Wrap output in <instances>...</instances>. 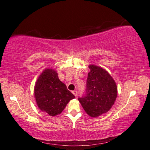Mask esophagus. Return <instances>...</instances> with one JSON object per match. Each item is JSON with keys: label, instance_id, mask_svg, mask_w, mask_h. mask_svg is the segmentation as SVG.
<instances>
[{"label": "esophagus", "instance_id": "obj_1", "mask_svg": "<svg viewBox=\"0 0 150 150\" xmlns=\"http://www.w3.org/2000/svg\"><path fill=\"white\" fill-rule=\"evenodd\" d=\"M72 93H73V94L75 96V97H77V91H73Z\"/></svg>", "mask_w": 150, "mask_h": 150}]
</instances>
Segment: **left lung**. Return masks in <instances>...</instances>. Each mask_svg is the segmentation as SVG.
Segmentation results:
<instances>
[{"label": "left lung", "mask_w": 150, "mask_h": 150, "mask_svg": "<svg viewBox=\"0 0 150 150\" xmlns=\"http://www.w3.org/2000/svg\"><path fill=\"white\" fill-rule=\"evenodd\" d=\"M86 88L78 100L88 115L97 117L107 112L117 96V88L110 75L102 68L89 66Z\"/></svg>", "instance_id": "8db88e82"}]
</instances>
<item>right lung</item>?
<instances>
[{"mask_svg": "<svg viewBox=\"0 0 150 150\" xmlns=\"http://www.w3.org/2000/svg\"><path fill=\"white\" fill-rule=\"evenodd\" d=\"M34 95L38 106L51 116L60 114L75 96L58 78L53 69H46L35 83Z\"/></svg>", "mask_w": 150, "mask_h": 150, "instance_id": "1", "label": "right lung"}]
</instances>
